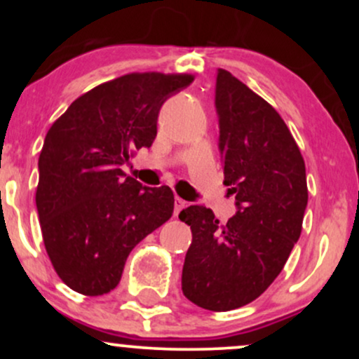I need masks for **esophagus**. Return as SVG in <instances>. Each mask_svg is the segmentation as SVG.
Here are the masks:
<instances>
[{
  "instance_id": "esophagus-1",
  "label": "esophagus",
  "mask_w": 359,
  "mask_h": 359,
  "mask_svg": "<svg viewBox=\"0 0 359 359\" xmlns=\"http://www.w3.org/2000/svg\"><path fill=\"white\" fill-rule=\"evenodd\" d=\"M185 205H187V203H185L184 199H180L179 196L175 197V214H179L182 209H185Z\"/></svg>"
}]
</instances>
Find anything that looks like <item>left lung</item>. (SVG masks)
Listing matches in <instances>:
<instances>
[{
	"instance_id": "8db88e82",
	"label": "left lung",
	"mask_w": 359,
	"mask_h": 359,
	"mask_svg": "<svg viewBox=\"0 0 359 359\" xmlns=\"http://www.w3.org/2000/svg\"><path fill=\"white\" fill-rule=\"evenodd\" d=\"M214 104L236 214L224 226L204 205L179 214L192 229L182 292L196 306L224 312L253 302L278 277L302 231L309 194L297 143L269 102L217 69Z\"/></svg>"
}]
</instances>
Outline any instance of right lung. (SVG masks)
Returning <instances> with one entry per match:
<instances>
[{
	"label": "right lung",
	"instance_id": "right-lung-1",
	"mask_svg": "<svg viewBox=\"0 0 359 359\" xmlns=\"http://www.w3.org/2000/svg\"><path fill=\"white\" fill-rule=\"evenodd\" d=\"M189 74H126L82 94L48 130L39 158L36 211L53 269L82 295L108 294L130 251L170 219L174 192L121 167L150 148L168 97Z\"/></svg>",
	"mask_w": 359,
	"mask_h": 359
}]
</instances>
